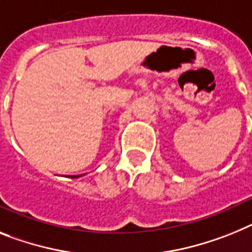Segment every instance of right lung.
Here are the masks:
<instances>
[{"mask_svg":"<svg viewBox=\"0 0 252 252\" xmlns=\"http://www.w3.org/2000/svg\"><path fill=\"white\" fill-rule=\"evenodd\" d=\"M77 177H79V175H71V178H77Z\"/></svg>","mask_w":252,"mask_h":252,"instance_id":"obj_1","label":"right lung"}]
</instances>
